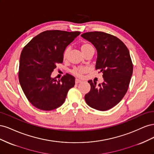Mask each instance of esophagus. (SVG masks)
Here are the masks:
<instances>
[{"label": "esophagus", "mask_w": 154, "mask_h": 154, "mask_svg": "<svg viewBox=\"0 0 154 154\" xmlns=\"http://www.w3.org/2000/svg\"><path fill=\"white\" fill-rule=\"evenodd\" d=\"M82 81V80H78V79H76V80H75V83H81Z\"/></svg>", "instance_id": "esophagus-1"}]
</instances>
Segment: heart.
<instances>
[{
    "instance_id": "heart-1",
    "label": "heart",
    "mask_w": 154,
    "mask_h": 154,
    "mask_svg": "<svg viewBox=\"0 0 154 154\" xmlns=\"http://www.w3.org/2000/svg\"><path fill=\"white\" fill-rule=\"evenodd\" d=\"M80 48L81 50L83 52V54H85V53H87L88 51H89L90 49H94L93 48V46L88 42H83L81 45H80ZM69 48H66V49L64 50L63 53V60H66L68 57L69 55ZM87 71V69L84 67H76L74 68L72 70V74H74V76H76L77 77H82L83 74H84L85 72Z\"/></svg>"
}]
</instances>
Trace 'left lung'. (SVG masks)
I'll list each match as a JSON object with an SVG mask.
<instances>
[{
    "mask_svg": "<svg viewBox=\"0 0 154 154\" xmlns=\"http://www.w3.org/2000/svg\"><path fill=\"white\" fill-rule=\"evenodd\" d=\"M83 38L95 46L97 52L96 70L103 72L104 82L96 87L92 80L91 91L85 96L92 108L105 111L123 99L128 91L133 72V64L127 46L117 37L101 31L83 33Z\"/></svg>",
    "mask_w": 154,
    "mask_h": 154,
    "instance_id": "left-lung-1",
    "label": "left lung"
}]
</instances>
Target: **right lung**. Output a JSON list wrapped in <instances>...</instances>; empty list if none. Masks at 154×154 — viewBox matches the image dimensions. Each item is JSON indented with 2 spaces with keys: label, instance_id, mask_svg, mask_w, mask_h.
I'll use <instances>...</instances> for the list:
<instances>
[{
  "label": "right lung",
  "instance_id": "obj_1",
  "mask_svg": "<svg viewBox=\"0 0 154 154\" xmlns=\"http://www.w3.org/2000/svg\"><path fill=\"white\" fill-rule=\"evenodd\" d=\"M80 32L48 30L35 36L23 48L18 80L27 99L36 108L52 110L61 106L75 78L66 74L57 81L51 77L58 63H63V53Z\"/></svg>",
  "mask_w": 154,
  "mask_h": 154
}]
</instances>
